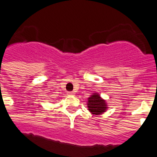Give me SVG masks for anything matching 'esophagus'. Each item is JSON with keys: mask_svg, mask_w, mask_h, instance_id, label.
Wrapping results in <instances>:
<instances>
[{"mask_svg": "<svg viewBox=\"0 0 157 157\" xmlns=\"http://www.w3.org/2000/svg\"><path fill=\"white\" fill-rule=\"evenodd\" d=\"M67 94L68 95H75V93L73 91H71V92H67Z\"/></svg>", "mask_w": 157, "mask_h": 157, "instance_id": "obj_1", "label": "esophagus"}]
</instances>
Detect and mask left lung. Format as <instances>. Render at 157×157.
<instances>
[{
	"instance_id": "1",
	"label": "left lung",
	"mask_w": 157,
	"mask_h": 157,
	"mask_svg": "<svg viewBox=\"0 0 157 157\" xmlns=\"http://www.w3.org/2000/svg\"><path fill=\"white\" fill-rule=\"evenodd\" d=\"M88 110L94 115H99L105 113L109 108L105 100L100 96L98 93H94L88 98L87 101Z\"/></svg>"
}]
</instances>
